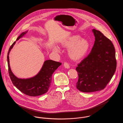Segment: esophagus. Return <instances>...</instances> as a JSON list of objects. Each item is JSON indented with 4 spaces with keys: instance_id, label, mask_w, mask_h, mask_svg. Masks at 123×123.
I'll use <instances>...</instances> for the list:
<instances>
[{
    "instance_id": "1",
    "label": "esophagus",
    "mask_w": 123,
    "mask_h": 123,
    "mask_svg": "<svg viewBox=\"0 0 123 123\" xmlns=\"http://www.w3.org/2000/svg\"><path fill=\"white\" fill-rule=\"evenodd\" d=\"M64 67L66 68H70V65L67 62H65L64 64Z\"/></svg>"
}]
</instances>
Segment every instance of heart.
I'll use <instances>...</instances> for the list:
<instances>
[{"instance_id": "heart-1", "label": "heart", "mask_w": 123, "mask_h": 123, "mask_svg": "<svg viewBox=\"0 0 123 123\" xmlns=\"http://www.w3.org/2000/svg\"><path fill=\"white\" fill-rule=\"evenodd\" d=\"M62 47L69 48L68 54L71 59L78 61L83 59L89 48L88 41L84 39H81L80 36L72 35L61 43ZM55 51H59V49L56 47Z\"/></svg>"}]
</instances>
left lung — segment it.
Segmentation results:
<instances>
[{"mask_svg": "<svg viewBox=\"0 0 123 123\" xmlns=\"http://www.w3.org/2000/svg\"><path fill=\"white\" fill-rule=\"evenodd\" d=\"M95 41L92 50L76 67L78 80L76 87L89 93L103 89L116 69L115 48L111 41L100 31L93 29Z\"/></svg>", "mask_w": 123, "mask_h": 123, "instance_id": "1", "label": "left lung"}]
</instances>
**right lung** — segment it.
Wrapping results in <instances>:
<instances>
[{"instance_id": "1", "label": "right lung", "mask_w": 123, "mask_h": 123, "mask_svg": "<svg viewBox=\"0 0 123 123\" xmlns=\"http://www.w3.org/2000/svg\"><path fill=\"white\" fill-rule=\"evenodd\" d=\"M27 32L22 33L18 37L17 41ZM15 43L16 41L14 42L11 45L7 54L8 72L13 85L21 92L30 96H36L45 94L51 85L53 73L61 64V63L47 60L44 62L41 70L36 76L29 79H19L12 72L9 64V53Z\"/></svg>"}]
</instances>
